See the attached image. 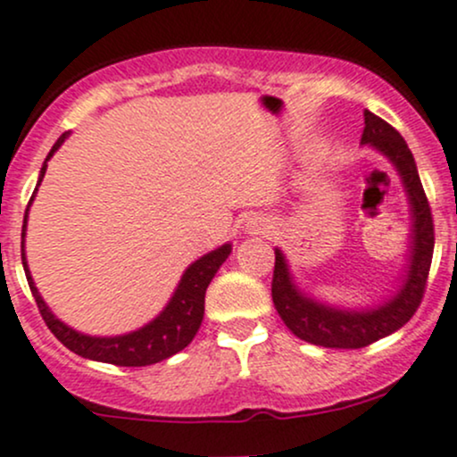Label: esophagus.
<instances>
[{
    "label": "esophagus",
    "instance_id": "1",
    "mask_svg": "<svg viewBox=\"0 0 457 457\" xmlns=\"http://www.w3.org/2000/svg\"><path fill=\"white\" fill-rule=\"evenodd\" d=\"M266 228H268L266 224H262V222H259V224L254 222V224H253V230H257V233H266Z\"/></svg>",
    "mask_w": 457,
    "mask_h": 457
}]
</instances>
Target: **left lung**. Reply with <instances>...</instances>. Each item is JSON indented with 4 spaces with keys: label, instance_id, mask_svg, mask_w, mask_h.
Instances as JSON below:
<instances>
[{
    "label": "left lung",
    "instance_id": "8db88e82",
    "mask_svg": "<svg viewBox=\"0 0 457 457\" xmlns=\"http://www.w3.org/2000/svg\"><path fill=\"white\" fill-rule=\"evenodd\" d=\"M364 124L361 144L372 145L392 161L407 191L411 207L410 266H407L403 286L390 301L364 309V312H355V309L328 307L325 303L305 296L294 286L281 250H274V307L294 336L316 346L361 348L403 327L423 301L431 254H434V218H431L414 156L407 148L405 139L399 135V130L392 129L387 121L370 111H364Z\"/></svg>",
    "mask_w": 457,
    "mask_h": 457
}]
</instances>
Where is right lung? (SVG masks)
<instances>
[{
  "label": "right lung",
  "instance_id": "obj_1",
  "mask_svg": "<svg viewBox=\"0 0 457 457\" xmlns=\"http://www.w3.org/2000/svg\"><path fill=\"white\" fill-rule=\"evenodd\" d=\"M70 132H62L58 137V141L54 144V148L47 154L46 163H43L41 174H38V185H41L43 176H46L47 161L52 159V154L62 145V141L67 139ZM37 185V189H38ZM34 189V194H37ZM34 194L28 203L30 209ZM28 209L23 215V230H21V262L23 270H26L28 286L37 301L38 312H41L43 320L54 336L62 342L70 351L76 355L87 357L93 361H104V364H115V366H150L156 364L161 360H168V357L176 355L179 351H183L185 346L194 340V336L198 333L200 322L204 316V294L211 278L215 277L220 266L227 262L230 254V244L211 250L209 254L200 257L198 262H194L185 270L183 278H180L179 287H176L174 296L170 298V303L165 305L163 312L148 322L145 327L137 328V331L126 333V336H115V337H96V336H85V333H78L76 328L67 327L65 322L58 320L56 316L50 312V307L46 305V301L38 294L37 286L32 281V274L28 270L26 262V250H23V239H26V224H28Z\"/></svg>",
  "mask_w": 457,
  "mask_h": 457
}]
</instances>
